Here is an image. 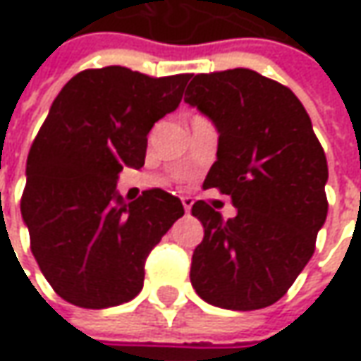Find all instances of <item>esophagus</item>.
<instances>
[{
	"label": "esophagus",
	"mask_w": 361,
	"mask_h": 361,
	"mask_svg": "<svg viewBox=\"0 0 361 361\" xmlns=\"http://www.w3.org/2000/svg\"><path fill=\"white\" fill-rule=\"evenodd\" d=\"M180 200H183V207H185V210H186V212H188V210H190V207H192V198H190V197H183V198H180Z\"/></svg>",
	"instance_id": "34e87169"
}]
</instances>
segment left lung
Segmentation results:
<instances>
[{
  "label": "left lung",
  "instance_id": "1",
  "mask_svg": "<svg viewBox=\"0 0 361 361\" xmlns=\"http://www.w3.org/2000/svg\"><path fill=\"white\" fill-rule=\"evenodd\" d=\"M185 101L219 129L204 188L231 195L234 219L197 200L204 238L192 254L197 294L226 310H260L308 264L328 214V163L312 121L288 87L252 69L192 77Z\"/></svg>",
  "mask_w": 361,
  "mask_h": 361
}]
</instances>
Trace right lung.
Returning <instances> with one entry per match:
<instances>
[{
  "label": "right lung",
  "mask_w": 361,
  "mask_h": 361,
  "mask_svg": "<svg viewBox=\"0 0 361 361\" xmlns=\"http://www.w3.org/2000/svg\"><path fill=\"white\" fill-rule=\"evenodd\" d=\"M188 79L111 65L77 73L55 97L29 151L21 214L63 300L101 310L142 290L147 256L185 209L161 188L125 202L117 178L145 164L149 130L178 107Z\"/></svg>",
  "instance_id": "add662e5"
}]
</instances>
